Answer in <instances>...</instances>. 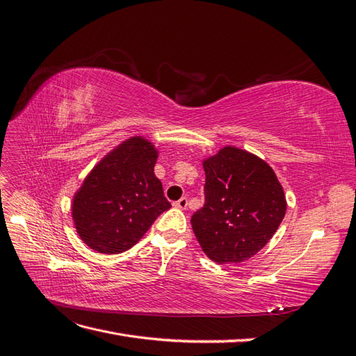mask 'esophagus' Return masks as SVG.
I'll return each mask as SVG.
<instances>
[{
	"mask_svg": "<svg viewBox=\"0 0 356 356\" xmlns=\"http://www.w3.org/2000/svg\"><path fill=\"white\" fill-rule=\"evenodd\" d=\"M187 204H188V199H187V197H181L179 200L174 202V207H175V208H179V209H186Z\"/></svg>",
	"mask_w": 356,
	"mask_h": 356,
	"instance_id": "esophagus-1",
	"label": "esophagus"
}]
</instances>
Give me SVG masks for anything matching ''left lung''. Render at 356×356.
I'll return each mask as SVG.
<instances>
[{
    "label": "left lung",
    "mask_w": 356,
    "mask_h": 356,
    "mask_svg": "<svg viewBox=\"0 0 356 356\" xmlns=\"http://www.w3.org/2000/svg\"><path fill=\"white\" fill-rule=\"evenodd\" d=\"M203 207L191 227L203 252L218 264L242 263L273 238L286 211L284 188L264 160L224 147L203 161Z\"/></svg>",
    "instance_id": "left-lung-1"
}]
</instances>
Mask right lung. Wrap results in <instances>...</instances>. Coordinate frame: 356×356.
I'll return each instance as SVG.
<instances>
[{
	"instance_id": "1",
	"label": "right lung",
	"mask_w": 356,
	"mask_h": 356,
	"mask_svg": "<svg viewBox=\"0 0 356 356\" xmlns=\"http://www.w3.org/2000/svg\"><path fill=\"white\" fill-rule=\"evenodd\" d=\"M157 152L135 136L106 154L84 179L72 202L81 241L101 254L124 252L170 208L154 175Z\"/></svg>"
}]
</instances>
